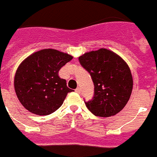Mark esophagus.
I'll use <instances>...</instances> for the list:
<instances>
[{"instance_id": "obj_1", "label": "esophagus", "mask_w": 157, "mask_h": 157, "mask_svg": "<svg viewBox=\"0 0 157 157\" xmlns=\"http://www.w3.org/2000/svg\"><path fill=\"white\" fill-rule=\"evenodd\" d=\"M75 91H76L77 93H78V94H80V92H81L80 88H77L76 90H75Z\"/></svg>"}]
</instances>
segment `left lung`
<instances>
[{
    "mask_svg": "<svg viewBox=\"0 0 157 157\" xmlns=\"http://www.w3.org/2000/svg\"><path fill=\"white\" fill-rule=\"evenodd\" d=\"M78 60L90 73L94 85V98L85 102L87 108L101 117L121 112L129 100L134 84L126 62L105 48L86 52Z\"/></svg>",
    "mask_w": 157,
    "mask_h": 157,
    "instance_id": "1",
    "label": "left lung"
}]
</instances>
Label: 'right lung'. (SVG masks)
<instances>
[{
  "label": "right lung",
  "instance_id": "right-lung-1",
  "mask_svg": "<svg viewBox=\"0 0 157 157\" xmlns=\"http://www.w3.org/2000/svg\"><path fill=\"white\" fill-rule=\"evenodd\" d=\"M72 59L67 53L43 49L20 63L14 77V89L24 108L36 115L45 116L63 105L72 90L58 73Z\"/></svg>",
  "mask_w": 157,
  "mask_h": 157
}]
</instances>
